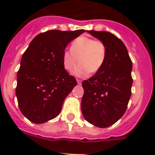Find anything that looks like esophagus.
I'll return each mask as SVG.
<instances>
[{
    "mask_svg": "<svg viewBox=\"0 0 155 155\" xmlns=\"http://www.w3.org/2000/svg\"><path fill=\"white\" fill-rule=\"evenodd\" d=\"M76 81H77L78 84H81V83H82V80H81V79H76Z\"/></svg>",
    "mask_w": 155,
    "mask_h": 155,
    "instance_id": "obj_1",
    "label": "esophagus"
}]
</instances>
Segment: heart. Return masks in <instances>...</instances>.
Listing matches in <instances>:
<instances>
[{
    "mask_svg": "<svg viewBox=\"0 0 155 155\" xmlns=\"http://www.w3.org/2000/svg\"><path fill=\"white\" fill-rule=\"evenodd\" d=\"M107 55V47L103 41L80 36L72 41L70 50L63 51L62 65L65 70L69 71L79 62V64L72 71V73L76 76L84 77L88 73L90 75L97 73L104 66Z\"/></svg>",
    "mask_w": 155,
    "mask_h": 155,
    "instance_id": "1",
    "label": "heart"
}]
</instances>
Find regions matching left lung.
I'll return each mask as SVG.
<instances>
[{
	"label": "left lung",
	"instance_id": "8db88e82",
	"mask_svg": "<svg viewBox=\"0 0 155 155\" xmlns=\"http://www.w3.org/2000/svg\"><path fill=\"white\" fill-rule=\"evenodd\" d=\"M87 32L106 45L107 55L102 69L82 83L81 110L91 124L108 127L122 117L127 107L133 83L132 62L124 44L112 33Z\"/></svg>",
	"mask_w": 155,
	"mask_h": 155
}]
</instances>
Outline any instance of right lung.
Wrapping results in <instances>:
<instances>
[{"mask_svg":"<svg viewBox=\"0 0 155 155\" xmlns=\"http://www.w3.org/2000/svg\"><path fill=\"white\" fill-rule=\"evenodd\" d=\"M85 30H51L38 35L24 52L17 75L16 96L21 112L35 124L59 114L65 97L77 83L62 65V52Z\"/></svg>","mask_w":155,"mask_h":155,"instance_id":"add662e5","label":"right lung"}]
</instances>
